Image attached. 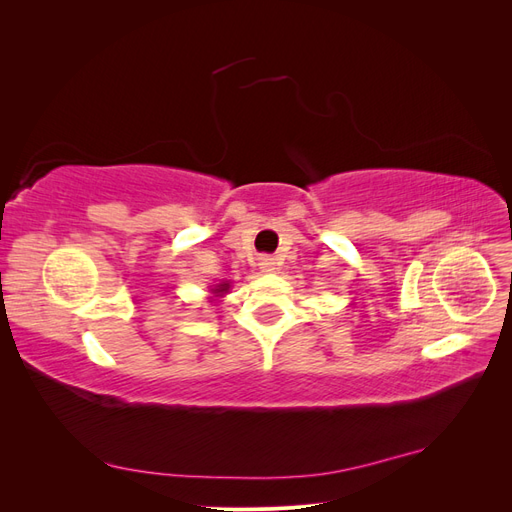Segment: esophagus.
Wrapping results in <instances>:
<instances>
[{"mask_svg":"<svg viewBox=\"0 0 512 512\" xmlns=\"http://www.w3.org/2000/svg\"><path fill=\"white\" fill-rule=\"evenodd\" d=\"M260 269L265 271V273H273L275 271V260L273 258H269V256H265V258H260Z\"/></svg>","mask_w":512,"mask_h":512,"instance_id":"obj_1","label":"esophagus"}]
</instances>
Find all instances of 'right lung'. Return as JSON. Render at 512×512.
<instances>
[{"instance_id":"right-lung-1","label":"right lung","mask_w":512,"mask_h":512,"mask_svg":"<svg viewBox=\"0 0 512 512\" xmlns=\"http://www.w3.org/2000/svg\"><path fill=\"white\" fill-rule=\"evenodd\" d=\"M228 288H230V282H222V284H218L215 288H211V292L215 294V297H222V294L228 292Z\"/></svg>"}]
</instances>
